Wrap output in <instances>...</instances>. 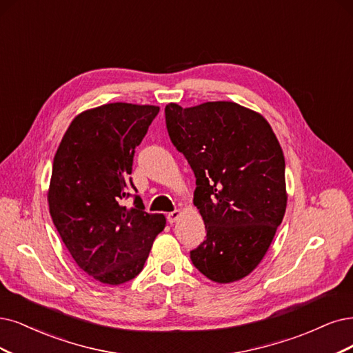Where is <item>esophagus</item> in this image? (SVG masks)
I'll return each mask as SVG.
<instances>
[{
	"mask_svg": "<svg viewBox=\"0 0 353 353\" xmlns=\"http://www.w3.org/2000/svg\"><path fill=\"white\" fill-rule=\"evenodd\" d=\"M180 216H181V211L180 210H174V211L167 214V221H168L170 224H174Z\"/></svg>",
	"mask_w": 353,
	"mask_h": 353,
	"instance_id": "1",
	"label": "esophagus"
}]
</instances>
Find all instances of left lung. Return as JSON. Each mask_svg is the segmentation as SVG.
<instances>
[{
	"instance_id": "1",
	"label": "left lung",
	"mask_w": 353,
	"mask_h": 353,
	"mask_svg": "<svg viewBox=\"0 0 353 353\" xmlns=\"http://www.w3.org/2000/svg\"><path fill=\"white\" fill-rule=\"evenodd\" d=\"M165 123L196 177L193 205L206 239L192 263L216 283L240 281L262 262L285 215L279 141L262 114L234 101L168 103Z\"/></svg>"
}]
</instances>
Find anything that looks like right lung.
I'll list each match as a JSON object with an SVG mask.
<instances>
[{
	"label": "right lung",
	"instance_id": "right-lung-1",
	"mask_svg": "<svg viewBox=\"0 0 353 353\" xmlns=\"http://www.w3.org/2000/svg\"><path fill=\"white\" fill-rule=\"evenodd\" d=\"M159 106L108 103L77 114L57 150L48 190L52 221L81 270L97 282L121 285L142 270L163 214H148L134 188L135 148Z\"/></svg>",
	"mask_w": 353,
	"mask_h": 353
}]
</instances>
